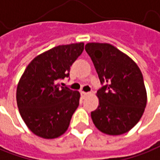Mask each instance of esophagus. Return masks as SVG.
I'll return each mask as SVG.
<instances>
[{
    "label": "esophagus",
    "mask_w": 160,
    "mask_h": 160,
    "mask_svg": "<svg viewBox=\"0 0 160 160\" xmlns=\"http://www.w3.org/2000/svg\"><path fill=\"white\" fill-rule=\"evenodd\" d=\"M80 94H81V97L83 99H85L88 95L89 94V93H87V92H83V91H81V93H80Z\"/></svg>",
    "instance_id": "esophagus-1"
}]
</instances>
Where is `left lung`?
Here are the masks:
<instances>
[{
    "label": "left lung",
    "mask_w": 160,
    "mask_h": 160,
    "mask_svg": "<svg viewBox=\"0 0 160 160\" xmlns=\"http://www.w3.org/2000/svg\"><path fill=\"white\" fill-rule=\"evenodd\" d=\"M85 50L94 63L101 84L98 108L91 112L95 127L108 135H122L144 114L146 89L139 67L110 43H88Z\"/></svg>",
    "instance_id": "obj_1"
}]
</instances>
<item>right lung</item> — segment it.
I'll return each mask as SVG.
<instances>
[{"mask_svg": "<svg viewBox=\"0 0 160 160\" xmlns=\"http://www.w3.org/2000/svg\"><path fill=\"white\" fill-rule=\"evenodd\" d=\"M83 50V43L58 45L37 56L26 67L17 85L16 102L35 135L52 139L68 129L80 94L58 81L69 77L70 66Z\"/></svg>", "mask_w": 160, "mask_h": 160, "instance_id": "add662e5", "label": "right lung"}]
</instances>
